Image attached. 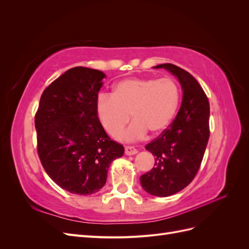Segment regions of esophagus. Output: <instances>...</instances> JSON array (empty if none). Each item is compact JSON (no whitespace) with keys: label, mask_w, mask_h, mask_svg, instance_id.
Here are the masks:
<instances>
[{"label":"esophagus","mask_w":249,"mask_h":249,"mask_svg":"<svg viewBox=\"0 0 249 249\" xmlns=\"http://www.w3.org/2000/svg\"><path fill=\"white\" fill-rule=\"evenodd\" d=\"M124 153L126 156H132L138 153V150L135 148L134 146H125L124 147Z\"/></svg>","instance_id":"obj_1"}]
</instances>
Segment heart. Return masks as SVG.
Returning <instances> with one entry per match:
<instances>
[{"label":"heart","mask_w":249,"mask_h":249,"mask_svg":"<svg viewBox=\"0 0 249 249\" xmlns=\"http://www.w3.org/2000/svg\"><path fill=\"white\" fill-rule=\"evenodd\" d=\"M180 103V88L170 78H131L120 81L111 93H100L96 111L101 124L110 136L118 137L124 127L133 124L124 135L134 140L161 134L175 118Z\"/></svg>","instance_id":"1"}]
</instances>
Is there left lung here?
I'll return each instance as SVG.
<instances>
[{"label":"left lung","instance_id":"obj_1","mask_svg":"<svg viewBox=\"0 0 249 249\" xmlns=\"http://www.w3.org/2000/svg\"><path fill=\"white\" fill-rule=\"evenodd\" d=\"M155 69H165L177 76L184 91L176 118L145 145L155 157V165L140 177L141 186L149 194L165 197L183 190L196 176L210 137V104L191 73L171 63Z\"/></svg>","mask_w":249,"mask_h":249}]
</instances>
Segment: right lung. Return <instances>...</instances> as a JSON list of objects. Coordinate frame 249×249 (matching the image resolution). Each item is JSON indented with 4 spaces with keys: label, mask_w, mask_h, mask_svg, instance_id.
<instances>
[{
    "label": "right lung",
    "mask_w": 249,
    "mask_h": 249,
    "mask_svg": "<svg viewBox=\"0 0 249 249\" xmlns=\"http://www.w3.org/2000/svg\"><path fill=\"white\" fill-rule=\"evenodd\" d=\"M104 78L97 70L72 67L43 90L35 114L42 166L58 186L73 194L100 191L111 162L124 153L97 117Z\"/></svg>",
    "instance_id": "1"
}]
</instances>
